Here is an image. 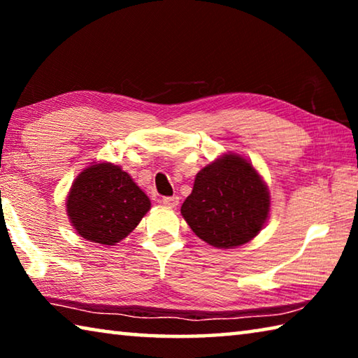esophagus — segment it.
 Masks as SVG:
<instances>
[{
	"mask_svg": "<svg viewBox=\"0 0 358 358\" xmlns=\"http://www.w3.org/2000/svg\"><path fill=\"white\" fill-rule=\"evenodd\" d=\"M162 205H166L169 208H175L180 202V199L177 196H172V197H162Z\"/></svg>",
	"mask_w": 358,
	"mask_h": 358,
	"instance_id": "1",
	"label": "esophagus"
}]
</instances>
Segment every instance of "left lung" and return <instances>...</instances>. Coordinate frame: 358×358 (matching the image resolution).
<instances>
[{
  "label": "left lung",
  "instance_id": "obj_1",
  "mask_svg": "<svg viewBox=\"0 0 358 358\" xmlns=\"http://www.w3.org/2000/svg\"><path fill=\"white\" fill-rule=\"evenodd\" d=\"M270 211L266 185L250 161L224 155L196 175L181 205L187 226L215 248L245 245L264 227Z\"/></svg>",
  "mask_w": 358,
  "mask_h": 358
}]
</instances>
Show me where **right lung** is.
<instances>
[{
    "mask_svg": "<svg viewBox=\"0 0 358 358\" xmlns=\"http://www.w3.org/2000/svg\"><path fill=\"white\" fill-rule=\"evenodd\" d=\"M151 203L128 172L110 162L93 164L71 186L68 216L77 234L101 245H115L137 227Z\"/></svg>",
    "mask_w": 358,
    "mask_h": 358,
    "instance_id": "1",
    "label": "right lung"
}]
</instances>
